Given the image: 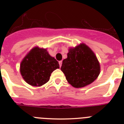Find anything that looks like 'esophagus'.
<instances>
[{
  "label": "esophagus",
  "mask_w": 124,
  "mask_h": 124,
  "mask_svg": "<svg viewBox=\"0 0 124 124\" xmlns=\"http://www.w3.org/2000/svg\"><path fill=\"white\" fill-rule=\"evenodd\" d=\"M59 64H60V66L61 67V64H62V61H59Z\"/></svg>",
  "instance_id": "1"
}]
</instances>
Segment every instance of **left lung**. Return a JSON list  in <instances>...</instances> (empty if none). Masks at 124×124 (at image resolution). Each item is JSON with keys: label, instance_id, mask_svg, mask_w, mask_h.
Here are the masks:
<instances>
[{"label": "left lung", "instance_id": "left-lung-1", "mask_svg": "<svg viewBox=\"0 0 124 124\" xmlns=\"http://www.w3.org/2000/svg\"><path fill=\"white\" fill-rule=\"evenodd\" d=\"M61 70L66 80L76 88L91 84L100 74V64L91 49L84 43L70 48Z\"/></svg>", "mask_w": 124, "mask_h": 124}]
</instances>
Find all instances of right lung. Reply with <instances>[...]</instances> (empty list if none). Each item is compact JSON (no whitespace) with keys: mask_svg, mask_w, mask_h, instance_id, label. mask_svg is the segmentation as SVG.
Segmentation results:
<instances>
[{"mask_svg":"<svg viewBox=\"0 0 124 124\" xmlns=\"http://www.w3.org/2000/svg\"><path fill=\"white\" fill-rule=\"evenodd\" d=\"M60 68L58 62L46 49L34 47L20 63V71L25 80L32 86H41L50 80L51 73Z\"/></svg>","mask_w":124,"mask_h":124,"instance_id":"add662e5","label":"right lung"}]
</instances>
